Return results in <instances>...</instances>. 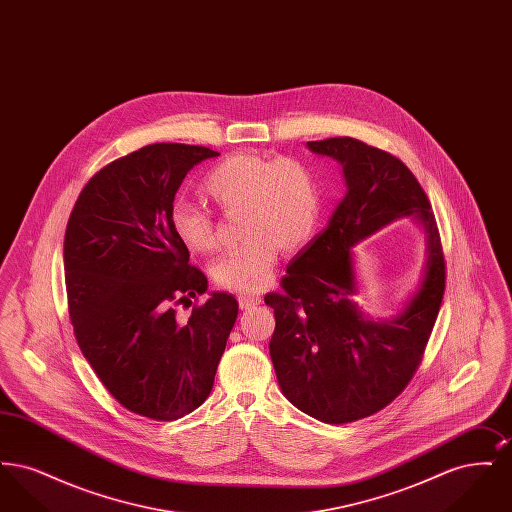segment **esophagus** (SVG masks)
Segmentation results:
<instances>
[{
	"label": "esophagus",
	"mask_w": 512,
	"mask_h": 512,
	"mask_svg": "<svg viewBox=\"0 0 512 512\" xmlns=\"http://www.w3.org/2000/svg\"><path fill=\"white\" fill-rule=\"evenodd\" d=\"M238 301H240V307L247 311V309H253L255 305H259V303H261V297H259V295H245L244 293V295L238 297Z\"/></svg>",
	"instance_id": "obj_1"
}]
</instances>
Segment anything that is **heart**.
I'll list each match as a JSON object with an SVG mask.
<instances>
[{
    "label": "heart",
    "mask_w": 512,
    "mask_h": 512,
    "mask_svg": "<svg viewBox=\"0 0 512 512\" xmlns=\"http://www.w3.org/2000/svg\"><path fill=\"white\" fill-rule=\"evenodd\" d=\"M203 192L224 211H242L244 244L220 255L213 278L230 292L255 293L272 278L280 247L297 251L317 232L322 192L313 169L293 157L238 153L222 161L203 180ZM171 228L194 253L215 249V222L190 201H176Z\"/></svg>",
    "instance_id": "obj_1"
}]
</instances>
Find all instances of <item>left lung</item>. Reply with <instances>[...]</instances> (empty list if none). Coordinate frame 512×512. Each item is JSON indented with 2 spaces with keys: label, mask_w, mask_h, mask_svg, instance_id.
<instances>
[{
  "label": "left lung",
  "mask_w": 512,
  "mask_h": 512,
  "mask_svg": "<svg viewBox=\"0 0 512 512\" xmlns=\"http://www.w3.org/2000/svg\"><path fill=\"white\" fill-rule=\"evenodd\" d=\"M307 147L340 163L347 192L328 226L290 261L284 292L265 295L276 318L268 349L292 405L345 424L378 413L411 382L438 318L445 261L430 201L397 157L347 136ZM403 216L425 232L421 280L395 316L374 319L356 301L352 247Z\"/></svg>",
  "instance_id": "1"
}]
</instances>
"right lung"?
Segmentation results:
<instances>
[{"instance_id": "add662e5", "label": "right lung", "mask_w": 512, "mask_h": 512, "mask_svg": "<svg viewBox=\"0 0 512 512\" xmlns=\"http://www.w3.org/2000/svg\"><path fill=\"white\" fill-rule=\"evenodd\" d=\"M217 155L151 144L113 161L84 186L65 232L78 347L122 407L151 420L182 418L209 397L238 317V301L224 292L209 293L188 320L174 311L209 288L172 232L174 195L197 163Z\"/></svg>"}]
</instances>
